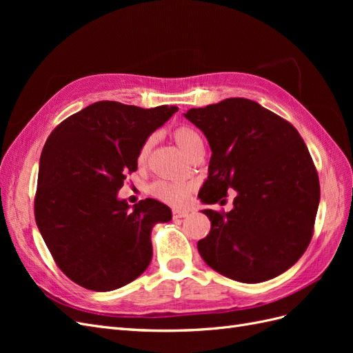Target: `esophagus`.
Here are the masks:
<instances>
[{
    "label": "esophagus",
    "instance_id": "1",
    "mask_svg": "<svg viewBox=\"0 0 353 353\" xmlns=\"http://www.w3.org/2000/svg\"><path fill=\"white\" fill-rule=\"evenodd\" d=\"M172 215H174V219H183L190 215V212L188 210H174Z\"/></svg>",
    "mask_w": 353,
    "mask_h": 353
}]
</instances>
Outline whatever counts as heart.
Here are the masks:
<instances>
[{
    "label": "heart",
    "mask_w": 353,
    "mask_h": 353,
    "mask_svg": "<svg viewBox=\"0 0 353 353\" xmlns=\"http://www.w3.org/2000/svg\"><path fill=\"white\" fill-rule=\"evenodd\" d=\"M174 140L178 144V147L183 150L187 156H190L193 153L196 148L201 147V138L200 135L194 131L191 130V128L187 126H181L176 128L174 131ZM152 143L153 140L152 138H148V140L141 145L140 152H138V165H144L148 153H150V148H152ZM190 184L185 183H169V181H157V183L153 184L152 187V194L162 200L170 206H181L184 205L190 191H191Z\"/></svg>",
    "instance_id": "heart-1"
}]
</instances>
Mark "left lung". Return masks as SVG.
Listing matches in <instances>:
<instances>
[{
  "label": "left lung",
  "instance_id": "obj_1",
  "mask_svg": "<svg viewBox=\"0 0 353 353\" xmlns=\"http://www.w3.org/2000/svg\"><path fill=\"white\" fill-rule=\"evenodd\" d=\"M205 134L212 156L199 199L213 205L236 190L227 213L210 219L199 253L212 270L256 284L275 279L301 259L312 239L319 181L294 126L259 103L227 99L184 113Z\"/></svg>",
  "mask_w": 353,
  "mask_h": 353
}]
</instances>
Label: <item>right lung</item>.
Masks as SVG:
<instances>
[{
	"mask_svg": "<svg viewBox=\"0 0 353 353\" xmlns=\"http://www.w3.org/2000/svg\"><path fill=\"white\" fill-rule=\"evenodd\" d=\"M176 105L143 109L97 101L63 121L39 159L35 219L50 253L72 281L110 292L150 265L152 230L172 219L154 199L132 208L117 197L137 170L141 145Z\"/></svg>",
	"mask_w": 353,
	"mask_h": 353,
	"instance_id": "obj_1",
	"label": "right lung"
}]
</instances>
